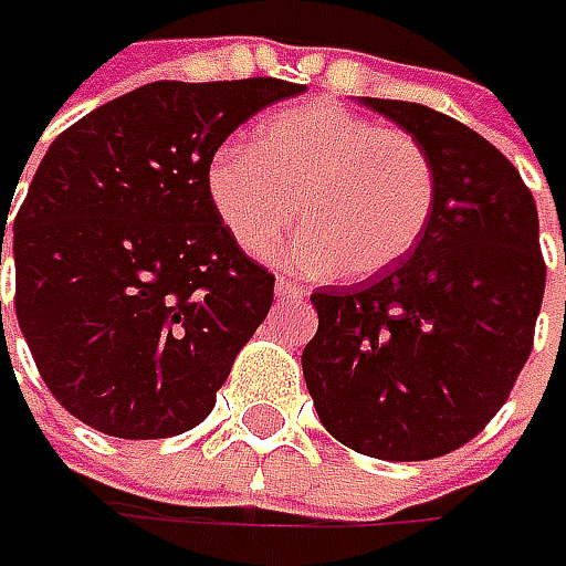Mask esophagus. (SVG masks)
I'll return each mask as SVG.
<instances>
[{"mask_svg": "<svg viewBox=\"0 0 566 566\" xmlns=\"http://www.w3.org/2000/svg\"><path fill=\"white\" fill-rule=\"evenodd\" d=\"M273 293H276V298H283V302H295V298H302V295H305V286H298L295 280L280 276V280H276V286H273Z\"/></svg>", "mask_w": 566, "mask_h": 566, "instance_id": "obj_1", "label": "esophagus"}]
</instances>
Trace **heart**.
I'll use <instances>...</instances> for the list:
<instances>
[{
  "label": "heart",
  "mask_w": 566,
  "mask_h": 566,
  "mask_svg": "<svg viewBox=\"0 0 566 566\" xmlns=\"http://www.w3.org/2000/svg\"><path fill=\"white\" fill-rule=\"evenodd\" d=\"M207 201L235 245L268 258L293 229L295 264L365 280L419 245L438 201L434 164L402 128H380L334 99L295 103L258 122L251 147H220Z\"/></svg>",
  "instance_id": "1"
}]
</instances>
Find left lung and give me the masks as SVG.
Wrapping results in <instances>:
<instances>
[{
    "label": "left lung",
    "instance_id": "8db88e82",
    "mask_svg": "<svg viewBox=\"0 0 566 566\" xmlns=\"http://www.w3.org/2000/svg\"><path fill=\"white\" fill-rule=\"evenodd\" d=\"M359 103L428 150L438 201L397 268L312 293L317 334L302 371L339 444L390 463L434 460L494 419L533 353L538 210L516 166L463 122L406 99Z\"/></svg>",
    "mask_w": 566,
    "mask_h": 566
}]
</instances>
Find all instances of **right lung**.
<instances>
[{"instance_id":"obj_1","label":"right lung","mask_w":566,"mask_h":566,"mask_svg":"<svg viewBox=\"0 0 566 566\" xmlns=\"http://www.w3.org/2000/svg\"><path fill=\"white\" fill-rule=\"evenodd\" d=\"M280 77L154 81L65 128L14 217V315L40 378L75 419L125 441L210 416L268 317L273 273L207 201V160ZM9 207H0V264ZM2 324V302H0Z\"/></svg>"}]
</instances>
